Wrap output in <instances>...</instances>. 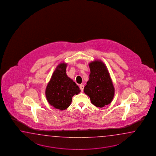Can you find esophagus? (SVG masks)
Instances as JSON below:
<instances>
[{
    "mask_svg": "<svg viewBox=\"0 0 156 156\" xmlns=\"http://www.w3.org/2000/svg\"><path fill=\"white\" fill-rule=\"evenodd\" d=\"M80 88L81 91H83V88H84V86H83V85H80Z\"/></svg>",
    "mask_w": 156,
    "mask_h": 156,
    "instance_id": "34e87169",
    "label": "esophagus"
}]
</instances>
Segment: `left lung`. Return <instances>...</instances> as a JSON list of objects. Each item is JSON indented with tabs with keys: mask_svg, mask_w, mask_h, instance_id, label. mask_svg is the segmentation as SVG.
Instances as JSON below:
<instances>
[{
	"mask_svg": "<svg viewBox=\"0 0 156 156\" xmlns=\"http://www.w3.org/2000/svg\"><path fill=\"white\" fill-rule=\"evenodd\" d=\"M90 74L83 91L96 107L103 108L112 101L115 89L106 66L100 60L89 64Z\"/></svg>",
	"mask_w": 156,
	"mask_h": 156,
	"instance_id": "obj_1",
	"label": "left lung"
}]
</instances>
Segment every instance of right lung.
<instances>
[{"label": "right lung", "instance_id": "add662e5", "mask_svg": "<svg viewBox=\"0 0 156 156\" xmlns=\"http://www.w3.org/2000/svg\"><path fill=\"white\" fill-rule=\"evenodd\" d=\"M67 63L59 64L54 71L46 89L47 101L53 108L66 109L72 102L74 95L81 91L79 87L67 75Z\"/></svg>", "mask_w": 156, "mask_h": 156}]
</instances>
